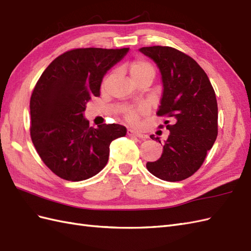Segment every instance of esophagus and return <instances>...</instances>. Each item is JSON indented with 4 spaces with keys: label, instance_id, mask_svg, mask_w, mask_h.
I'll list each match as a JSON object with an SVG mask.
<instances>
[{
    "label": "esophagus",
    "instance_id": "esophagus-1",
    "mask_svg": "<svg viewBox=\"0 0 251 251\" xmlns=\"http://www.w3.org/2000/svg\"><path fill=\"white\" fill-rule=\"evenodd\" d=\"M127 134H128V136L137 137V138H140V139H145L146 138V134L140 132L138 130H133V129H128L127 130Z\"/></svg>",
    "mask_w": 251,
    "mask_h": 251
}]
</instances>
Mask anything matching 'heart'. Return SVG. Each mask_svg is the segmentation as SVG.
I'll return each mask as SVG.
<instances>
[{
  "label": "heart",
  "instance_id": "heart-1",
  "mask_svg": "<svg viewBox=\"0 0 251 251\" xmlns=\"http://www.w3.org/2000/svg\"><path fill=\"white\" fill-rule=\"evenodd\" d=\"M130 75L133 81H138L144 78L153 79V77L156 75V70L153 68L152 64L149 61L143 59H136L130 63L129 67ZM144 108H140L139 110H130L126 114V119L129 122H136L138 120L139 113L143 112Z\"/></svg>",
  "mask_w": 251,
  "mask_h": 251
}]
</instances>
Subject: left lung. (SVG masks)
<instances>
[{
  "instance_id": "8db88e82",
  "label": "left lung",
  "mask_w": 251,
  "mask_h": 251,
  "mask_svg": "<svg viewBox=\"0 0 251 251\" xmlns=\"http://www.w3.org/2000/svg\"><path fill=\"white\" fill-rule=\"evenodd\" d=\"M140 52L155 61L161 73L162 99L157 114L170 130L162 155L146 168L165 181H181L203 163L217 137V101L208 75L187 54L170 47L141 48ZM152 140L161 141L155 136Z\"/></svg>"
}]
</instances>
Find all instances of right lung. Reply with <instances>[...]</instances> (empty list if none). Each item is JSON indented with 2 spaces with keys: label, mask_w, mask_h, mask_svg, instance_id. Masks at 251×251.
I'll return each mask as SVG.
<instances>
[{
  "label": "right lung",
  "mask_w": 251,
  "mask_h": 251,
  "mask_svg": "<svg viewBox=\"0 0 251 251\" xmlns=\"http://www.w3.org/2000/svg\"><path fill=\"white\" fill-rule=\"evenodd\" d=\"M129 49H75L44 70L30 98V138L42 161L69 181L95 176L108 162L109 146L125 126H89L87 102L100 96L102 78Z\"/></svg>",
  "instance_id": "add662e5"
}]
</instances>
